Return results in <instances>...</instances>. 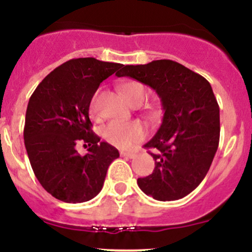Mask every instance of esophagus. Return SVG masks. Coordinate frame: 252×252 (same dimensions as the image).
Returning <instances> with one entry per match:
<instances>
[{"instance_id":"esophagus-1","label":"esophagus","mask_w":252,"mask_h":252,"mask_svg":"<svg viewBox=\"0 0 252 252\" xmlns=\"http://www.w3.org/2000/svg\"><path fill=\"white\" fill-rule=\"evenodd\" d=\"M121 156L126 158V159H132V158H135V153H131V152H121Z\"/></svg>"}]
</instances>
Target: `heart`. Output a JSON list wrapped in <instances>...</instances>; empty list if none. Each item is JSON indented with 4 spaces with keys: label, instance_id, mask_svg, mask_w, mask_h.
<instances>
[{
    "label": "heart",
    "instance_id": "b5f03b06",
    "mask_svg": "<svg viewBox=\"0 0 252 252\" xmlns=\"http://www.w3.org/2000/svg\"><path fill=\"white\" fill-rule=\"evenodd\" d=\"M121 92L124 98L131 105L142 103L145 98V88L136 81H129L121 86ZM91 115L95 116L96 95H94L90 104ZM103 139L110 145L118 148H129L145 137L146 131L140 122H110L101 130Z\"/></svg>",
    "mask_w": 252,
    "mask_h": 252
}]
</instances>
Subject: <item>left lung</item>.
Returning <instances> with one entry per match:
<instances>
[{
  "mask_svg": "<svg viewBox=\"0 0 252 252\" xmlns=\"http://www.w3.org/2000/svg\"><path fill=\"white\" fill-rule=\"evenodd\" d=\"M116 75L153 88L164 110L161 126L145 145L157 149L149 153L156 167L152 175L137 179V185L154 200L183 198L203 181L219 146V105L211 84L171 60L123 65Z\"/></svg>",
  "mask_w": 252,
  "mask_h": 252,
  "instance_id": "obj_1",
  "label": "left lung"
}]
</instances>
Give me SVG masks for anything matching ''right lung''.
<instances>
[{
  "label": "right lung",
  "mask_w": 252,
  "mask_h": 252,
  "mask_svg": "<svg viewBox=\"0 0 252 252\" xmlns=\"http://www.w3.org/2000/svg\"><path fill=\"white\" fill-rule=\"evenodd\" d=\"M122 67L93 57L70 60L54 69L30 98L25 147L41 187L57 200H92L103 188L110 164L120 157L92 131L88 111L99 85ZM79 142L91 146L85 156L77 153Z\"/></svg>",
  "instance_id": "1"
}]
</instances>
